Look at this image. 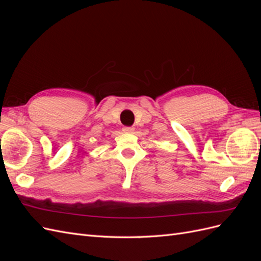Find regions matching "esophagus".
<instances>
[{"label": "esophagus", "instance_id": "esophagus-1", "mask_svg": "<svg viewBox=\"0 0 261 261\" xmlns=\"http://www.w3.org/2000/svg\"><path fill=\"white\" fill-rule=\"evenodd\" d=\"M123 132L126 133V134L133 133V132H134V127H124V128H123Z\"/></svg>", "mask_w": 261, "mask_h": 261}]
</instances>
